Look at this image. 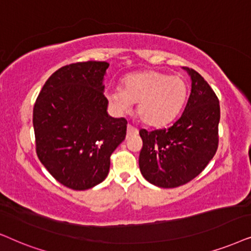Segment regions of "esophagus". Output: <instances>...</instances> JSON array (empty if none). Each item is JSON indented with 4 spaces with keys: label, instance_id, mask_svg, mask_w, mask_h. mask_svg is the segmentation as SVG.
Here are the masks:
<instances>
[{
    "label": "esophagus",
    "instance_id": "esophagus-1",
    "mask_svg": "<svg viewBox=\"0 0 251 251\" xmlns=\"http://www.w3.org/2000/svg\"><path fill=\"white\" fill-rule=\"evenodd\" d=\"M138 133H139L138 128L133 127L132 125L127 126V135H135V134H138Z\"/></svg>",
    "mask_w": 251,
    "mask_h": 251
}]
</instances>
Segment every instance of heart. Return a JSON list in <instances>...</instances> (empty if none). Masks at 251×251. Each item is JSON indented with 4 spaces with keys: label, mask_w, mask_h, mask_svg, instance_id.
Listing matches in <instances>:
<instances>
[{
    "label": "heart",
    "mask_w": 251,
    "mask_h": 251,
    "mask_svg": "<svg viewBox=\"0 0 251 251\" xmlns=\"http://www.w3.org/2000/svg\"><path fill=\"white\" fill-rule=\"evenodd\" d=\"M105 96L118 112L132 109L138 102V115L143 123L158 127L172 122L187 98L186 81L179 75L159 71L131 73L124 78V87H109Z\"/></svg>",
    "instance_id": "heart-1"
}]
</instances>
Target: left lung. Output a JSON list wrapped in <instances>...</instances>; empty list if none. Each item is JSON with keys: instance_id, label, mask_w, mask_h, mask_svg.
I'll return each mask as SVG.
<instances>
[{"instance_id": "obj_1", "label": "left lung", "mask_w": 251, "mask_h": 251, "mask_svg": "<svg viewBox=\"0 0 251 251\" xmlns=\"http://www.w3.org/2000/svg\"><path fill=\"white\" fill-rule=\"evenodd\" d=\"M183 70L192 80V92L181 117L169 128L140 131V171L162 188L182 186L198 176L218 148V98L200 73Z\"/></svg>"}]
</instances>
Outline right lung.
<instances>
[{
	"instance_id": "obj_1",
	"label": "right lung",
	"mask_w": 251,
	"mask_h": 251,
	"mask_svg": "<svg viewBox=\"0 0 251 251\" xmlns=\"http://www.w3.org/2000/svg\"><path fill=\"white\" fill-rule=\"evenodd\" d=\"M106 62H82L53 72L33 109L36 153L53 178L68 188L101 183L110 156L125 140L127 122L109 116L104 92Z\"/></svg>"
}]
</instances>
